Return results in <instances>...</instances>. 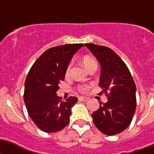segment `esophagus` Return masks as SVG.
<instances>
[{
    "instance_id": "esophagus-1",
    "label": "esophagus",
    "mask_w": 154,
    "mask_h": 154,
    "mask_svg": "<svg viewBox=\"0 0 154 154\" xmlns=\"http://www.w3.org/2000/svg\"><path fill=\"white\" fill-rule=\"evenodd\" d=\"M79 101H88V98L87 97H80Z\"/></svg>"
}]
</instances>
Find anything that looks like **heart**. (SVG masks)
<instances>
[{"instance_id": "obj_1", "label": "heart", "mask_w": 154, "mask_h": 154, "mask_svg": "<svg viewBox=\"0 0 154 154\" xmlns=\"http://www.w3.org/2000/svg\"><path fill=\"white\" fill-rule=\"evenodd\" d=\"M82 64L85 66V68L88 71H89L90 69H92L93 68H97V61L95 60L94 57H92L91 56H84L83 58H82ZM71 66H72V63H70L69 65H68L67 69H66V75L69 74L70 69H71ZM88 89L87 86H81L79 88L80 91L82 92H85Z\"/></svg>"}]
</instances>
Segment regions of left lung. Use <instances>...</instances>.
<instances>
[{
  "mask_svg": "<svg viewBox=\"0 0 154 154\" xmlns=\"http://www.w3.org/2000/svg\"><path fill=\"white\" fill-rule=\"evenodd\" d=\"M101 65L100 94L107 102L92 113L95 126L104 134L116 135L127 129L136 109V85L129 69L113 50L94 44H85Z\"/></svg>",
  "mask_w": 154,
  "mask_h": 154,
  "instance_id": "left-lung-1",
  "label": "left lung"
}]
</instances>
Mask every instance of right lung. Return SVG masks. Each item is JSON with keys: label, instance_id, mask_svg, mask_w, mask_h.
<instances>
[{"label": "right lung", "instance_id": "right-lung-1", "mask_svg": "<svg viewBox=\"0 0 154 154\" xmlns=\"http://www.w3.org/2000/svg\"><path fill=\"white\" fill-rule=\"evenodd\" d=\"M82 44H67L50 48L32 65L25 82L24 101L28 113L36 125L45 133H56L69 122L71 109L77 97L61 101L57 96L59 83L75 53Z\"/></svg>", "mask_w": 154, "mask_h": 154}]
</instances>
